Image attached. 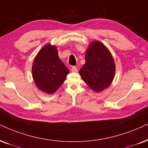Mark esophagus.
I'll return each mask as SVG.
<instances>
[{"label": "esophagus", "instance_id": "34e87169", "mask_svg": "<svg viewBox=\"0 0 148 148\" xmlns=\"http://www.w3.org/2000/svg\"><path fill=\"white\" fill-rule=\"evenodd\" d=\"M71 71H72V72H78V69L76 68L75 66H73L72 68H71Z\"/></svg>", "mask_w": 148, "mask_h": 148}]
</instances>
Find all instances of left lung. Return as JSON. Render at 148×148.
<instances>
[{"instance_id": "1", "label": "left lung", "mask_w": 148, "mask_h": 148, "mask_svg": "<svg viewBox=\"0 0 148 148\" xmlns=\"http://www.w3.org/2000/svg\"><path fill=\"white\" fill-rule=\"evenodd\" d=\"M85 63L79 70L81 78L95 92L111 85L115 77V63L107 47L95 40L85 52Z\"/></svg>"}]
</instances>
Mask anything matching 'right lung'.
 Returning a JSON list of instances; mask_svg holds the SVG:
<instances>
[{"instance_id":"obj_1","label":"right lung","mask_w":148,"mask_h":148,"mask_svg":"<svg viewBox=\"0 0 148 148\" xmlns=\"http://www.w3.org/2000/svg\"><path fill=\"white\" fill-rule=\"evenodd\" d=\"M70 73L58 55L55 45L47 44L43 46L32 65V76L39 90L52 94L61 87Z\"/></svg>"}]
</instances>
